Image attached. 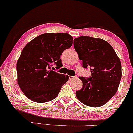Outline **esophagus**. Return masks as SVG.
Listing matches in <instances>:
<instances>
[{"instance_id": "1", "label": "esophagus", "mask_w": 133, "mask_h": 133, "mask_svg": "<svg viewBox=\"0 0 133 133\" xmlns=\"http://www.w3.org/2000/svg\"><path fill=\"white\" fill-rule=\"evenodd\" d=\"M75 76H69V80H71L73 79V78H75Z\"/></svg>"}]
</instances>
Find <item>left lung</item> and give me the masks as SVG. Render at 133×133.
I'll use <instances>...</instances> for the list:
<instances>
[{"label": "left lung", "mask_w": 133, "mask_h": 133, "mask_svg": "<svg viewBox=\"0 0 133 133\" xmlns=\"http://www.w3.org/2000/svg\"><path fill=\"white\" fill-rule=\"evenodd\" d=\"M74 47L84 68L90 67L91 76L79 77L83 87L76 92L78 99L87 106L104 105L117 92L122 78V65L112 45L104 39L80 36Z\"/></svg>", "instance_id": "left-lung-1"}]
</instances>
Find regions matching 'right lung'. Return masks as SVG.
I'll use <instances>...</instances> for the list:
<instances>
[{"label": "right lung", "instance_id": "obj_1", "mask_svg": "<svg viewBox=\"0 0 133 133\" xmlns=\"http://www.w3.org/2000/svg\"><path fill=\"white\" fill-rule=\"evenodd\" d=\"M68 33H44L31 41L23 49L16 63L18 83L31 101L43 103L56 98L69 77L54 71L53 64L63 66L60 55L73 44Z\"/></svg>", "mask_w": 133, "mask_h": 133}]
</instances>
